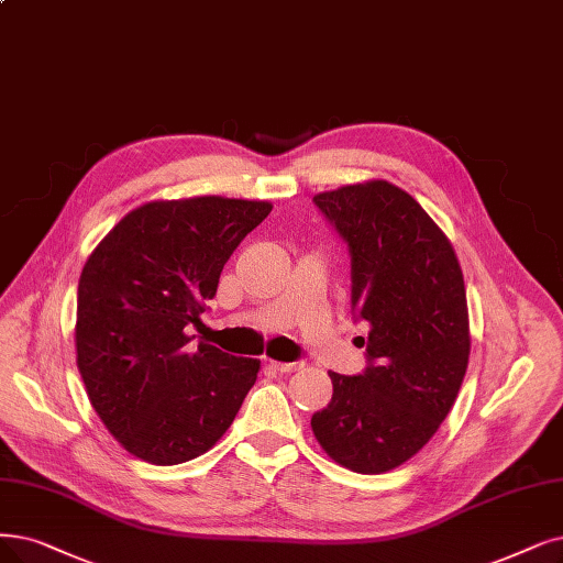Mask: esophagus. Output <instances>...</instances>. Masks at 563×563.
Masks as SVG:
<instances>
[{"instance_id": "obj_1", "label": "esophagus", "mask_w": 563, "mask_h": 563, "mask_svg": "<svg viewBox=\"0 0 563 563\" xmlns=\"http://www.w3.org/2000/svg\"><path fill=\"white\" fill-rule=\"evenodd\" d=\"M269 365H273L277 372H284V374L298 372V369H302V367H305L302 363H279V360H269Z\"/></svg>"}]
</instances>
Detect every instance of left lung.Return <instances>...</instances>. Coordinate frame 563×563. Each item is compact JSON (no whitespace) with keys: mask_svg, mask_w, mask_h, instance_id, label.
Wrapping results in <instances>:
<instances>
[{"mask_svg":"<svg viewBox=\"0 0 563 563\" xmlns=\"http://www.w3.org/2000/svg\"><path fill=\"white\" fill-rule=\"evenodd\" d=\"M313 203L349 244L367 367L328 372L332 399L311 430L336 464L384 474L437 434L457 399L471 351L462 267L432 217L386 179L323 191Z\"/></svg>","mask_w":563,"mask_h":563,"instance_id":"1","label":"left lung"}]
</instances>
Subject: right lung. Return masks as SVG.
I'll list each match as a JSON object with an SVG mask.
<instances>
[{"label":"right lung","instance_id":"add662e5","mask_svg":"<svg viewBox=\"0 0 563 563\" xmlns=\"http://www.w3.org/2000/svg\"><path fill=\"white\" fill-rule=\"evenodd\" d=\"M267 200L196 196L131 210L87 258L76 353L95 411L131 455L183 464L229 430L261 363L187 334L223 263L269 214Z\"/></svg>","mask_w":563,"mask_h":563}]
</instances>
